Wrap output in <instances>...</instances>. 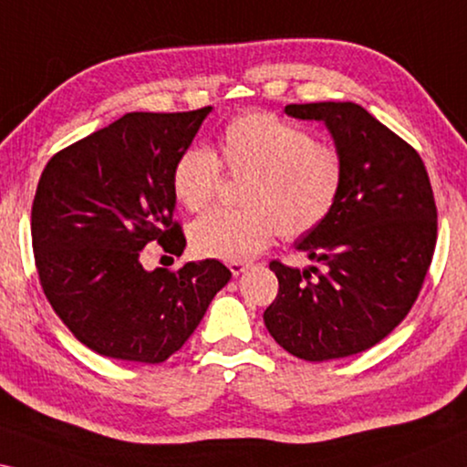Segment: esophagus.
Returning a JSON list of instances; mask_svg holds the SVG:
<instances>
[{"label":"esophagus","instance_id":"1","mask_svg":"<svg viewBox=\"0 0 467 467\" xmlns=\"http://www.w3.org/2000/svg\"><path fill=\"white\" fill-rule=\"evenodd\" d=\"M228 270L233 272V276H239V274H243L247 270V264H243V262H231L228 264Z\"/></svg>","mask_w":467,"mask_h":467}]
</instances>
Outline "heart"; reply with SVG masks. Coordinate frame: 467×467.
I'll list each match as a JSON object with an SVG mask.
<instances>
[{"label": "heart", "instance_id": "heart-1", "mask_svg": "<svg viewBox=\"0 0 467 467\" xmlns=\"http://www.w3.org/2000/svg\"><path fill=\"white\" fill-rule=\"evenodd\" d=\"M245 174L241 210H213L189 228L191 251L202 260L247 262L276 233L299 239L328 218L345 182L343 155L314 140L297 124L265 112L236 116L218 137V160L202 147L184 151L172 172V189L191 212L210 205L220 181Z\"/></svg>", "mask_w": 467, "mask_h": 467}]
</instances>
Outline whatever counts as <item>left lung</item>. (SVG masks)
<instances>
[{"label": "left lung", "mask_w": 467, "mask_h": 467, "mask_svg": "<svg viewBox=\"0 0 467 467\" xmlns=\"http://www.w3.org/2000/svg\"><path fill=\"white\" fill-rule=\"evenodd\" d=\"M299 120H322L345 161L328 218L295 243L308 270L278 260V295L264 312L274 340L306 361L369 349L416 303L436 245V205L424 161L410 143L351 101L291 103Z\"/></svg>", "instance_id": "obj_1"}]
</instances>
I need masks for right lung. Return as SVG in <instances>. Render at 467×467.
Masks as SVG:
<instances>
[{"label": "right lung", "mask_w": 467, "mask_h": 467, "mask_svg": "<svg viewBox=\"0 0 467 467\" xmlns=\"http://www.w3.org/2000/svg\"><path fill=\"white\" fill-rule=\"evenodd\" d=\"M212 106L130 112L57 151L31 213L35 265L47 301L80 343L112 359L161 364L199 327L231 270L218 260L147 272L158 241L181 255L172 172Z\"/></svg>", "instance_id": "obj_1"}]
</instances>
